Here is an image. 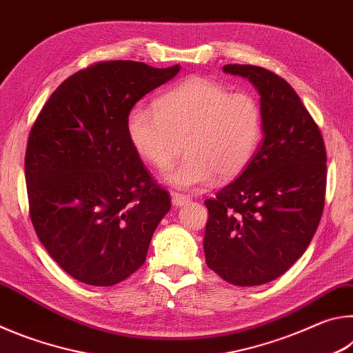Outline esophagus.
<instances>
[{
  "mask_svg": "<svg viewBox=\"0 0 353 353\" xmlns=\"http://www.w3.org/2000/svg\"><path fill=\"white\" fill-rule=\"evenodd\" d=\"M188 201H190L188 196H183V194H179V193H171V202H172V205H174V207H182V205L187 204Z\"/></svg>",
  "mask_w": 353,
  "mask_h": 353,
  "instance_id": "esophagus-1",
  "label": "esophagus"
}]
</instances>
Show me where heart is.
<instances>
[{"label": "heart", "mask_w": 353, "mask_h": 353, "mask_svg": "<svg viewBox=\"0 0 353 353\" xmlns=\"http://www.w3.org/2000/svg\"><path fill=\"white\" fill-rule=\"evenodd\" d=\"M259 101L246 92L229 93L207 77H188L155 99V107L135 105L126 119L134 151L154 168H166L179 152L183 159L165 172L177 190H194L216 176L229 181L246 168L261 140Z\"/></svg>", "instance_id": "b5f03b06"}]
</instances>
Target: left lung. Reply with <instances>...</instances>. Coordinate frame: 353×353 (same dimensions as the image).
Listing matches in <instances>:
<instances>
[{"mask_svg": "<svg viewBox=\"0 0 353 353\" xmlns=\"http://www.w3.org/2000/svg\"><path fill=\"white\" fill-rule=\"evenodd\" d=\"M260 94L263 140L238 179L207 199V266L225 282L276 280L305 252L324 210L327 155L322 135L282 77L254 65H224Z\"/></svg>", "mask_w": 353, "mask_h": 353, "instance_id": "left-lung-1", "label": "left lung"}]
</instances>
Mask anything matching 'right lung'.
I'll list each match as a JSON object with an SVG mask.
<instances>
[{
    "mask_svg": "<svg viewBox=\"0 0 353 353\" xmlns=\"http://www.w3.org/2000/svg\"><path fill=\"white\" fill-rule=\"evenodd\" d=\"M181 67L92 65L63 81L31 129L25 174L39 240L82 283L112 286L145 263L171 208L128 139L132 107Z\"/></svg>",
    "mask_w": 353,
    "mask_h": 353,
    "instance_id": "right-lung-1",
    "label": "right lung"
}]
</instances>
